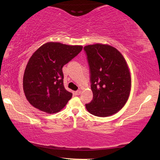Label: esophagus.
<instances>
[{"instance_id":"1","label":"esophagus","mask_w":160,"mask_h":160,"mask_svg":"<svg viewBox=\"0 0 160 160\" xmlns=\"http://www.w3.org/2000/svg\"><path fill=\"white\" fill-rule=\"evenodd\" d=\"M80 93H81V91L80 90H78L76 91H75L74 94H75V96H79V95L80 94Z\"/></svg>"}]
</instances>
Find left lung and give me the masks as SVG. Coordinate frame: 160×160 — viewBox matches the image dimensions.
<instances>
[{
  "label": "left lung",
  "mask_w": 160,
  "mask_h": 160,
  "mask_svg": "<svg viewBox=\"0 0 160 160\" xmlns=\"http://www.w3.org/2000/svg\"><path fill=\"white\" fill-rule=\"evenodd\" d=\"M84 51L93 92V100L85 104L87 111L98 117L117 113L130 94L131 79L127 62L120 52L110 45H88Z\"/></svg>",
  "instance_id": "left-lung-1"
}]
</instances>
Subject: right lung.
Segmentation results:
<instances>
[{"label":"right lung","mask_w":160,"mask_h":160,"mask_svg":"<svg viewBox=\"0 0 160 160\" xmlns=\"http://www.w3.org/2000/svg\"><path fill=\"white\" fill-rule=\"evenodd\" d=\"M82 49L60 42H47L30 58L23 76V90L33 107L47 113L60 111L72 93L63 84L62 67Z\"/></svg>","instance_id":"obj_1"}]
</instances>
